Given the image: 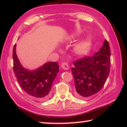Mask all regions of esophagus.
<instances>
[{
	"label": "esophagus",
	"instance_id": "obj_1",
	"mask_svg": "<svg viewBox=\"0 0 127 127\" xmlns=\"http://www.w3.org/2000/svg\"><path fill=\"white\" fill-rule=\"evenodd\" d=\"M61 67L64 70H68L69 69L68 65L67 63H65V62H64V63L61 64Z\"/></svg>",
	"mask_w": 127,
	"mask_h": 127
}]
</instances>
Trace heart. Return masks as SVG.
<instances>
[{
    "label": "heart",
    "instance_id": "1",
    "mask_svg": "<svg viewBox=\"0 0 127 127\" xmlns=\"http://www.w3.org/2000/svg\"><path fill=\"white\" fill-rule=\"evenodd\" d=\"M76 35H71V38H74ZM90 40L89 39H86L77 43L74 47V51L78 55H84L88 52L90 48Z\"/></svg>",
    "mask_w": 127,
    "mask_h": 127
}]
</instances>
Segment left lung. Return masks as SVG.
Segmentation results:
<instances>
[{
	"instance_id": "left-lung-1",
	"label": "left lung",
	"mask_w": 127,
	"mask_h": 127,
	"mask_svg": "<svg viewBox=\"0 0 127 127\" xmlns=\"http://www.w3.org/2000/svg\"><path fill=\"white\" fill-rule=\"evenodd\" d=\"M111 51L107 40L93 56L81 59L71 68L74 78L75 96L86 99L101 90L110 71Z\"/></svg>"
}]
</instances>
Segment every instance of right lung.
Returning <instances> with one entry per match:
<instances>
[{"mask_svg": "<svg viewBox=\"0 0 127 127\" xmlns=\"http://www.w3.org/2000/svg\"><path fill=\"white\" fill-rule=\"evenodd\" d=\"M16 44L13 49L14 71L20 86L34 99L45 100L50 96L52 83L59 71L56 62H47L38 68L28 70L20 63L16 53Z\"/></svg>", "mask_w": 127, "mask_h": 127, "instance_id": "obj_1", "label": "right lung"}]
</instances>
